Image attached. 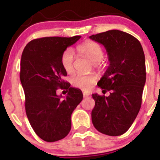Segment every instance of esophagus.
<instances>
[{
  "mask_svg": "<svg viewBox=\"0 0 160 160\" xmlns=\"http://www.w3.org/2000/svg\"><path fill=\"white\" fill-rule=\"evenodd\" d=\"M82 95H83V98H87V97L89 96V93H87V92H83L82 93Z\"/></svg>",
  "mask_w": 160,
  "mask_h": 160,
  "instance_id": "34e87169",
  "label": "esophagus"
}]
</instances>
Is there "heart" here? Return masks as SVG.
<instances>
[{
  "instance_id": "heart-1",
  "label": "heart",
  "mask_w": 160,
  "mask_h": 160,
  "mask_svg": "<svg viewBox=\"0 0 160 160\" xmlns=\"http://www.w3.org/2000/svg\"><path fill=\"white\" fill-rule=\"evenodd\" d=\"M78 51L81 54L87 57L92 62L98 65L104 57V50L98 43L94 41H86L78 47ZM74 52L73 49L68 48L65 49L61 56V64L63 69L68 74H71L74 71ZM97 80L96 75L92 74L88 75L77 74L71 78V84L74 87L83 91H89Z\"/></svg>"
}]
</instances>
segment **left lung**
Instances as JSON below:
<instances>
[{
  "mask_svg": "<svg viewBox=\"0 0 160 160\" xmlns=\"http://www.w3.org/2000/svg\"><path fill=\"white\" fill-rule=\"evenodd\" d=\"M89 38L106 49L110 64L98 86L110 95L92 94L95 128L104 135L118 136L130 128L140 111L146 82L144 50L138 40L119 30L93 34Z\"/></svg>",
  "mask_w": 160,
  "mask_h": 160,
  "instance_id": "1",
  "label": "left lung"
}]
</instances>
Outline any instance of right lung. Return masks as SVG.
I'll list each match as a JSON object with an SVG mask.
<instances>
[{
	"mask_svg": "<svg viewBox=\"0 0 160 160\" xmlns=\"http://www.w3.org/2000/svg\"><path fill=\"white\" fill-rule=\"evenodd\" d=\"M81 38L47 37L33 40L25 46L21 58L20 80L25 96V111L31 126L43 141L64 138L71 128V117L82 100V93L62 80L67 72L61 56ZM67 89L62 99L56 91Z\"/></svg>",
	"mask_w": 160,
	"mask_h": 160,
	"instance_id": "obj_1",
	"label": "right lung"
}]
</instances>
